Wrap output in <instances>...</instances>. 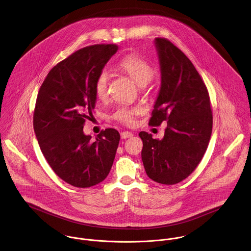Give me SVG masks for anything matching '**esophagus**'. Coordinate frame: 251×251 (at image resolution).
<instances>
[{
	"label": "esophagus",
	"mask_w": 251,
	"mask_h": 251,
	"mask_svg": "<svg viewBox=\"0 0 251 251\" xmlns=\"http://www.w3.org/2000/svg\"><path fill=\"white\" fill-rule=\"evenodd\" d=\"M131 136H132V133L130 131H123L121 133V138L122 139H127V138H129Z\"/></svg>",
	"instance_id": "obj_1"
}]
</instances>
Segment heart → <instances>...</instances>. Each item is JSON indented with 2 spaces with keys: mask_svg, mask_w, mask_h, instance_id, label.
Masks as SVG:
<instances>
[{
  "mask_svg": "<svg viewBox=\"0 0 251 251\" xmlns=\"http://www.w3.org/2000/svg\"><path fill=\"white\" fill-rule=\"evenodd\" d=\"M119 68L121 71L126 73L139 87H145L154 76L152 67L135 54L125 57L119 63ZM109 79L110 73L106 69H103L99 73L94 87L95 94L99 100H103L106 98ZM138 113L139 111L136 108L122 107L116 111L114 118L126 125H132L134 122V117Z\"/></svg>",
  "mask_w": 251,
  "mask_h": 251,
  "instance_id": "1",
  "label": "heart"
}]
</instances>
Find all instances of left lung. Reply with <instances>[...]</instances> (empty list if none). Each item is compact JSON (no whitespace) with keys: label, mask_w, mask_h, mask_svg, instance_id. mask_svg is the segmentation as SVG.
Masks as SVG:
<instances>
[{"label":"left lung","mask_w":251,"mask_h":251,"mask_svg":"<svg viewBox=\"0 0 251 251\" xmlns=\"http://www.w3.org/2000/svg\"><path fill=\"white\" fill-rule=\"evenodd\" d=\"M161 83L150 126L167 121L162 139L146 131L141 152L150 179L175 184L187 178L201 161L210 142L213 115L206 85L190 60L165 38H155Z\"/></svg>","instance_id":"obj_1"}]
</instances>
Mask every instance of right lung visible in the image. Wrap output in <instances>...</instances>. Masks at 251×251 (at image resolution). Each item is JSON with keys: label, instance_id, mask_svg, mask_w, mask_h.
<instances>
[{"label": "right lung", "instance_id": "right-lung-1", "mask_svg": "<svg viewBox=\"0 0 251 251\" xmlns=\"http://www.w3.org/2000/svg\"><path fill=\"white\" fill-rule=\"evenodd\" d=\"M117 51L115 44L76 51L49 72L38 91L34 113L38 145L53 171L76 187L104 180L116 155V129L106 128L92 140L83 127L96 107V79Z\"/></svg>", "mask_w": 251, "mask_h": 251}]
</instances>
